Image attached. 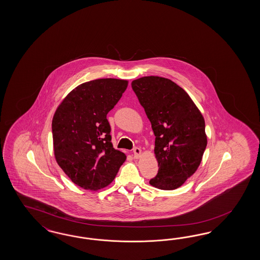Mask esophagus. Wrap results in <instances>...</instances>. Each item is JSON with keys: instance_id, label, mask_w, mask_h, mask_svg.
Here are the masks:
<instances>
[{"instance_id": "1", "label": "esophagus", "mask_w": 260, "mask_h": 260, "mask_svg": "<svg viewBox=\"0 0 260 260\" xmlns=\"http://www.w3.org/2000/svg\"><path fill=\"white\" fill-rule=\"evenodd\" d=\"M142 150L140 148H137V147H135L134 149V158H136V159H138V158L140 157V155H141Z\"/></svg>"}]
</instances>
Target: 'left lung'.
<instances>
[{
    "label": "left lung",
    "instance_id": "left-lung-1",
    "mask_svg": "<svg viewBox=\"0 0 260 260\" xmlns=\"http://www.w3.org/2000/svg\"><path fill=\"white\" fill-rule=\"evenodd\" d=\"M132 87L155 135L157 175L151 186L172 190L197 172L207 147L205 120L189 94L170 79L146 76Z\"/></svg>",
    "mask_w": 260,
    "mask_h": 260
}]
</instances>
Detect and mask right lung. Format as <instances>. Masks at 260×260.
I'll return each mask as SVG.
<instances>
[{
    "instance_id": "obj_1",
    "label": "right lung",
    "mask_w": 260,
    "mask_h": 260,
    "mask_svg": "<svg viewBox=\"0 0 260 260\" xmlns=\"http://www.w3.org/2000/svg\"><path fill=\"white\" fill-rule=\"evenodd\" d=\"M121 79H97L71 90L52 119L54 155L71 181L85 189L110 185L126 160L111 143L107 114L127 87Z\"/></svg>"
}]
</instances>
